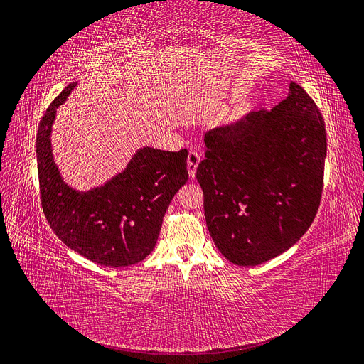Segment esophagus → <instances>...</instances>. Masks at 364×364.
Masks as SVG:
<instances>
[{
  "instance_id": "obj_1",
  "label": "esophagus",
  "mask_w": 364,
  "mask_h": 364,
  "mask_svg": "<svg viewBox=\"0 0 364 364\" xmlns=\"http://www.w3.org/2000/svg\"><path fill=\"white\" fill-rule=\"evenodd\" d=\"M200 162V156L197 155L196 151H190L188 153V161H186V167H188V174L190 178H194L196 171H197V165Z\"/></svg>"
}]
</instances>
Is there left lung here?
Wrapping results in <instances>:
<instances>
[{"label":"left lung","mask_w":364,"mask_h":364,"mask_svg":"<svg viewBox=\"0 0 364 364\" xmlns=\"http://www.w3.org/2000/svg\"><path fill=\"white\" fill-rule=\"evenodd\" d=\"M197 167L209 234L237 266H258L301 240L321 205L323 117L301 85L272 111L206 132Z\"/></svg>","instance_id":"left-lung-1"}]
</instances>
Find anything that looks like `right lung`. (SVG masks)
Returning <instances> with one entry per match:
<instances>
[{
  "label": "right lung",
  "instance_id": "obj_1",
  "mask_svg": "<svg viewBox=\"0 0 364 364\" xmlns=\"http://www.w3.org/2000/svg\"><path fill=\"white\" fill-rule=\"evenodd\" d=\"M75 86L70 83L54 98L39 123L36 158L43 214L54 234L82 257L106 267L132 266L155 247L165 211L188 181V151L142 147L105 185L87 191L71 188L54 162L51 126Z\"/></svg>",
  "mask_w": 364,
  "mask_h": 364
}]
</instances>
